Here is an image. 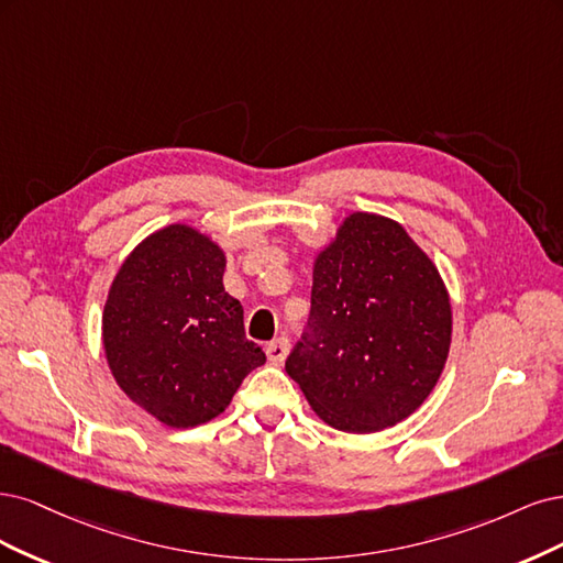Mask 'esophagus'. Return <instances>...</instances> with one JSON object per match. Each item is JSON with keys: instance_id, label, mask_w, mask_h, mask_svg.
Masks as SVG:
<instances>
[{"instance_id": "1", "label": "esophagus", "mask_w": 563, "mask_h": 563, "mask_svg": "<svg viewBox=\"0 0 563 563\" xmlns=\"http://www.w3.org/2000/svg\"><path fill=\"white\" fill-rule=\"evenodd\" d=\"M287 353H289V341L285 336L274 339L266 346V360L271 362V365H280V362L287 357Z\"/></svg>"}]
</instances>
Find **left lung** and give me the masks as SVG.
<instances>
[{
    "label": "left lung",
    "mask_w": 563,
    "mask_h": 563,
    "mask_svg": "<svg viewBox=\"0 0 563 563\" xmlns=\"http://www.w3.org/2000/svg\"><path fill=\"white\" fill-rule=\"evenodd\" d=\"M451 324L440 271L405 227L351 212L313 257L311 322L285 372L328 426L378 432L438 386Z\"/></svg>",
    "instance_id": "8db88e82"
}]
</instances>
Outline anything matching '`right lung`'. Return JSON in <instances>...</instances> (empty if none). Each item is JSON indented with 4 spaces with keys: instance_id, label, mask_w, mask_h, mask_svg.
Here are the masks:
<instances>
[{
    "instance_id": "right-lung-1",
    "label": "right lung",
    "mask_w": 563,
    "mask_h": 563,
    "mask_svg": "<svg viewBox=\"0 0 563 563\" xmlns=\"http://www.w3.org/2000/svg\"><path fill=\"white\" fill-rule=\"evenodd\" d=\"M224 268L227 252L212 235L168 224L131 250L107 292V365L125 397L168 428L212 421L266 360L245 339Z\"/></svg>"
}]
</instances>
